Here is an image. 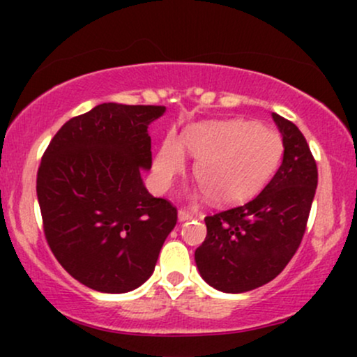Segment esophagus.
Listing matches in <instances>:
<instances>
[{"instance_id": "34e87169", "label": "esophagus", "mask_w": 357, "mask_h": 357, "mask_svg": "<svg viewBox=\"0 0 357 357\" xmlns=\"http://www.w3.org/2000/svg\"><path fill=\"white\" fill-rule=\"evenodd\" d=\"M178 218H179V221H190V220L195 218V215H192V213L188 211V210H179L178 211Z\"/></svg>"}]
</instances>
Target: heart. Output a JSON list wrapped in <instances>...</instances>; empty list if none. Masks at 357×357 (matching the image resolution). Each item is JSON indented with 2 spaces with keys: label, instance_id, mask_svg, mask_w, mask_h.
Here are the masks:
<instances>
[{
  "label": "heart",
  "instance_id": "obj_1",
  "mask_svg": "<svg viewBox=\"0 0 357 357\" xmlns=\"http://www.w3.org/2000/svg\"><path fill=\"white\" fill-rule=\"evenodd\" d=\"M183 147L196 158L195 179L211 202L240 203L257 195L280 165L284 144L277 132L248 121H220L188 127L183 146L165 139L154 161L159 183L167 186L186 166Z\"/></svg>",
  "mask_w": 357,
  "mask_h": 357
}]
</instances>
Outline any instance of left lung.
<instances>
[{
    "mask_svg": "<svg viewBox=\"0 0 357 357\" xmlns=\"http://www.w3.org/2000/svg\"><path fill=\"white\" fill-rule=\"evenodd\" d=\"M284 136V159L270 183L247 203L204 218L206 238L195 260L208 284L240 294L268 284L304 238L317 188V165L304 134L273 114Z\"/></svg>",
    "mask_w": 357,
    "mask_h": 357,
    "instance_id": "obj_1",
    "label": "left lung"
}]
</instances>
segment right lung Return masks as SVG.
Masks as SVG:
<instances>
[{
	"instance_id": "obj_1",
	"label": "right lung",
	"mask_w": 357,
	"mask_h": 357,
	"mask_svg": "<svg viewBox=\"0 0 357 357\" xmlns=\"http://www.w3.org/2000/svg\"><path fill=\"white\" fill-rule=\"evenodd\" d=\"M165 105L100 104L60 127L43 153L36 196L59 264L80 284L129 292L154 272L178 210L151 196L141 171L153 165L147 126Z\"/></svg>"
}]
</instances>
